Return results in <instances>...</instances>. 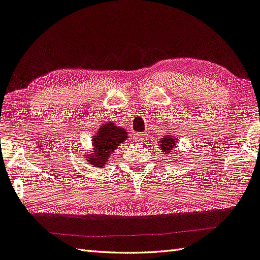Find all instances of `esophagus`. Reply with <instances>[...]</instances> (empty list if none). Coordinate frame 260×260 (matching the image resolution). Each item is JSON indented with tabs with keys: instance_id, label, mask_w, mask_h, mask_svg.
Returning <instances> with one entry per match:
<instances>
[{
	"instance_id": "obj_1",
	"label": "esophagus",
	"mask_w": 260,
	"mask_h": 260,
	"mask_svg": "<svg viewBox=\"0 0 260 260\" xmlns=\"http://www.w3.org/2000/svg\"><path fill=\"white\" fill-rule=\"evenodd\" d=\"M134 139H135L136 142H142V141H143L145 138H144V134H135Z\"/></svg>"
}]
</instances>
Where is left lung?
I'll list each match as a JSON object with an SVG mask.
<instances>
[{
  "label": "left lung",
  "mask_w": 260,
  "mask_h": 260,
  "mask_svg": "<svg viewBox=\"0 0 260 260\" xmlns=\"http://www.w3.org/2000/svg\"><path fill=\"white\" fill-rule=\"evenodd\" d=\"M177 142L176 138L172 139V138H162V140L160 141L159 148L161 150V152H165V154H168L169 152H172L173 149L175 148V143Z\"/></svg>",
  "instance_id": "1"
}]
</instances>
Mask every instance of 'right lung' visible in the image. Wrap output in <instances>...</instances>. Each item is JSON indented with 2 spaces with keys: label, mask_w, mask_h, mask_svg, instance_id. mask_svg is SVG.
Listing matches in <instances>:
<instances>
[{
  "label": "right lung",
  "mask_w": 260,
  "mask_h": 260,
  "mask_svg": "<svg viewBox=\"0 0 260 260\" xmlns=\"http://www.w3.org/2000/svg\"><path fill=\"white\" fill-rule=\"evenodd\" d=\"M127 139V132L114 122L102 125L93 138V151L88 155V162L96 167H103L109 161V155L120 143Z\"/></svg>",
  "instance_id": "obj_1"
}]
</instances>
